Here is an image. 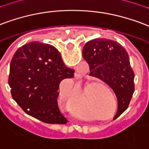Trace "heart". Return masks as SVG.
I'll list each match as a JSON object with an SVG mask.
<instances>
[{
    "instance_id": "heart-1",
    "label": "heart",
    "mask_w": 149,
    "mask_h": 149,
    "mask_svg": "<svg viewBox=\"0 0 149 149\" xmlns=\"http://www.w3.org/2000/svg\"><path fill=\"white\" fill-rule=\"evenodd\" d=\"M65 100L67 101V102H70V103H72V96L70 95H65Z\"/></svg>"
}]
</instances>
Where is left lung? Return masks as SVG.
<instances>
[{
	"instance_id": "obj_1",
	"label": "left lung",
	"mask_w": 149,
	"mask_h": 149,
	"mask_svg": "<svg viewBox=\"0 0 149 149\" xmlns=\"http://www.w3.org/2000/svg\"><path fill=\"white\" fill-rule=\"evenodd\" d=\"M83 58L89 65V75L107 84L116 95L115 119L128 108L134 92V72L126 50L115 41L95 38L84 45Z\"/></svg>"
}]
</instances>
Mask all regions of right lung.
<instances>
[{
    "mask_svg": "<svg viewBox=\"0 0 149 149\" xmlns=\"http://www.w3.org/2000/svg\"><path fill=\"white\" fill-rule=\"evenodd\" d=\"M74 70L65 65L49 44L31 42L19 47L10 64L11 93L23 111L49 124H65L58 105L59 87L71 85Z\"/></svg>",
    "mask_w": 149,
    "mask_h": 149,
    "instance_id": "obj_1",
    "label": "right lung"
}]
</instances>
